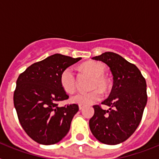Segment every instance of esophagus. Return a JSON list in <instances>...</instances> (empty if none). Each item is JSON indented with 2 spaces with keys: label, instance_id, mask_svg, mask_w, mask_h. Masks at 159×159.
I'll list each match as a JSON object with an SVG mask.
<instances>
[{
  "label": "esophagus",
  "instance_id": "esophagus-1",
  "mask_svg": "<svg viewBox=\"0 0 159 159\" xmlns=\"http://www.w3.org/2000/svg\"><path fill=\"white\" fill-rule=\"evenodd\" d=\"M83 108H84V106H82V105H79V109H80V110H82Z\"/></svg>",
  "mask_w": 159,
  "mask_h": 159
}]
</instances>
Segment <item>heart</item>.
Returning <instances> with one entry per match:
<instances>
[{
	"label": "heart",
	"instance_id": "obj_1",
	"mask_svg": "<svg viewBox=\"0 0 159 159\" xmlns=\"http://www.w3.org/2000/svg\"><path fill=\"white\" fill-rule=\"evenodd\" d=\"M84 71L93 76L90 88L94 89L89 92H78L71 98L73 103L90 105L99 101L102 97L101 92H106L109 88V82L106 77V66L98 61H89L81 65ZM60 86L67 93H71L76 88L77 80L72 67H66L60 75Z\"/></svg>",
	"mask_w": 159,
	"mask_h": 159
}]
</instances>
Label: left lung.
<instances>
[{
	"label": "left lung",
	"instance_id": "8db88e82",
	"mask_svg": "<svg viewBox=\"0 0 159 159\" xmlns=\"http://www.w3.org/2000/svg\"><path fill=\"white\" fill-rule=\"evenodd\" d=\"M92 60L105 63L113 75V87L102 104L93 106L95 114L89 127L96 139L107 145L126 141L139 127L147 105V83L134 64L116 53L107 52Z\"/></svg>",
	"mask_w": 159,
	"mask_h": 159
}]
</instances>
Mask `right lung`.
Segmentation results:
<instances>
[{"instance_id": "right-lung-1", "label": "right lung", "mask_w": 159, "mask_h": 159, "mask_svg": "<svg viewBox=\"0 0 159 159\" xmlns=\"http://www.w3.org/2000/svg\"><path fill=\"white\" fill-rule=\"evenodd\" d=\"M80 60L57 53L32 64L18 77L14 107L21 127L36 143L52 145L69 131L79 106L59 107L69 97L60 86V75Z\"/></svg>"}]
</instances>
